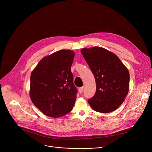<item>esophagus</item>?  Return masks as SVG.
<instances>
[{"mask_svg":"<svg viewBox=\"0 0 152 152\" xmlns=\"http://www.w3.org/2000/svg\"><path fill=\"white\" fill-rule=\"evenodd\" d=\"M84 86H82V87H80V88H79V93H83V90H84Z\"/></svg>","mask_w":152,"mask_h":152,"instance_id":"esophagus-1","label":"esophagus"}]
</instances>
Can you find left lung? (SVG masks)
<instances>
[{
  "label": "left lung",
  "mask_w": 152,
  "mask_h": 152,
  "mask_svg": "<svg viewBox=\"0 0 152 152\" xmlns=\"http://www.w3.org/2000/svg\"><path fill=\"white\" fill-rule=\"evenodd\" d=\"M93 72L96 83L94 96L88 102L93 110L101 113L116 110L123 103L129 88L127 69L114 53L94 47L80 50Z\"/></svg>",
  "instance_id": "left-lung-1"
}]
</instances>
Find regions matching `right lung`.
I'll return each mask as SVG.
<instances>
[{"instance_id": "add662e5", "label": "right lung", "mask_w": 152, "mask_h": 152, "mask_svg": "<svg viewBox=\"0 0 152 152\" xmlns=\"http://www.w3.org/2000/svg\"><path fill=\"white\" fill-rule=\"evenodd\" d=\"M75 52L61 50L43 58L31 75L30 97L47 116L59 117L73 107L77 90L71 67Z\"/></svg>"}]
</instances>
